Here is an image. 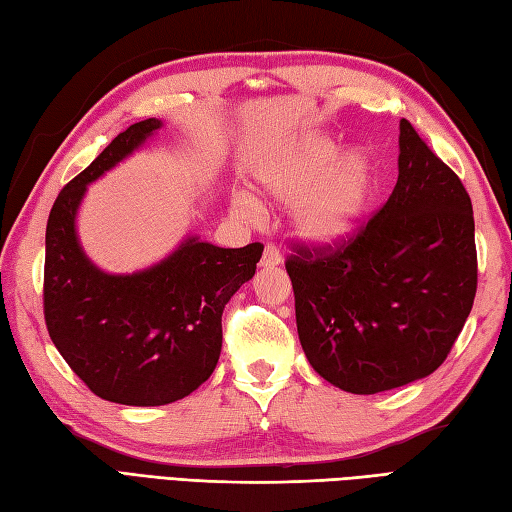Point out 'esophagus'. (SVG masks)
Segmentation results:
<instances>
[{"label": "esophagus", "mask_w": 512, "mask_h": 512, "mask_svg": "<svg viewBox=\"0 0 512 512\" xmlns=\"http://www.w3.org/2000/svg\"><path fill=\"white\" fill-rule=\"evenodd\" d=\"M281 262H284V257H281L279 248L275 244H266L264 255H262V262H259V264H262L264 268H273V266H279Z\"/></svg>", "instance_id": "34e87169"}]
</instances>
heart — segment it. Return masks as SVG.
<instances>
[{
	"mask_svg": "<svg viewBox=\"0 0 512 512\" xmlns=\"http://www.w3.org/2000/svg\"><path fill=\"white\" fill-rule=\"evenodd\" d=\"M336 154L339 147L330 138L310 134L266 158L255 176L266 200L295 204L292 222L297 233L317 244L341 242L352 233L367 193V158L350 151L332 165ZM237 211L257 217L259 204L239 195Z\"/></svg>",
	"mask_w": 512,
	"mask_h": 512,
	"instance_id": "b5f03b06",
	"label": "heart"
}]
</instances>
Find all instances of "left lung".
<instances>
[{
	"instance_id": "left-lung-1",
	"label": "left lung",
	"mask_w": 512,
	"mask_h": 512,
	"mask_svg": "<svg viewBox=\"0 0 512 512\" xmlns=\"http://www.w3.org/2000/svg\"><path fill=\"white\" fill-rule=\"evenodd\" d=\"M387 202L334 244H292L286 270L310 365L352 394H378L444 363L477 290L473 204L462 180L400 121Z\"/></svg>"
}]
</instances>
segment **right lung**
<instances>
[{
  "label": "right lung",
  "instance_id": "1",
  "mask_svg": "<svg viewBox=\"0 0 512 512\" xmlns=\"http://www.w3.org/2000/svg\"><path fill=\"white\" fill-rule=\"evenodd\" d=\"M156 118L134 123L70 180L46 226L43 317L65 363L92 394L132 407L169 405L213 374L222 312L255 275L264 244L220 248L189 237L165 262L107 275L83 255L74 217L85 187L145 143Z\"/></svg>",
  "mask_w": 512,
  "mask_h": 512
}]
</instances>
